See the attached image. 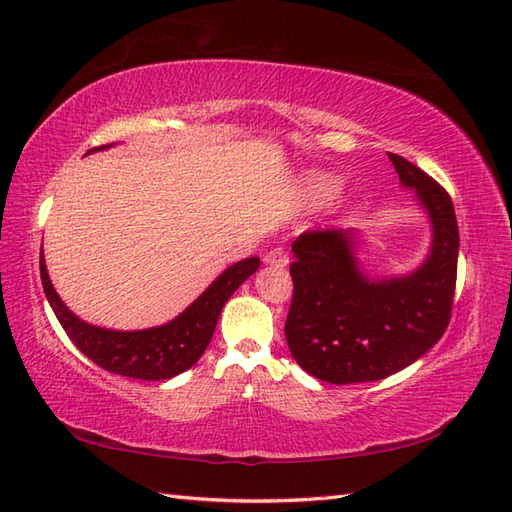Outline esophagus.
Masks as SVG:
<instances>
[{"instance_id": "esophagus-1", "label": "esophagus", "mask_w": 512, "mask_h": 512, "mask_svg": "<svg viewBox=\"0 0 512 512\" xmlns=\"http://www.w3.org/2000/svg\"><path fill=\"white\" fill-rule=\"evenodd\" d=\"M264 261L270 266H285L287 264V253L283 251L281 246H274L264 255Z\"/></svg>"}]
</instances>
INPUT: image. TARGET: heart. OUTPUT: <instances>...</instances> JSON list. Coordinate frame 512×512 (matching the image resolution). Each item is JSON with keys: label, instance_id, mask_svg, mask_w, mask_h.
Masks as SVG:
<instances>
[{"label": "heart", "instance_id": "b5f03b06", "mask_svg": "<svg viewBox=\"0 0 512 512\" xmlns=\"http://www.w3.org/2000/svg\"><path fill=\"white\" fill-rule=\"evenodd\" d=\"M309 190L313 194V199L331 201L339 194V179L326 173H313L309 177Z\"/></svg>", "mask_w": 512, "mask_h": 512}]
</instances>
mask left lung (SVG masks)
<instances>
[{"label":"left lung","instance_id":"1","mask_svg":"<svg viewBox=\"0 0 512 512\" xmlns=\"http://www.w3.org/2000/svg\"><path fill=\"white\" fill-rule=\"evenodd\" d=\"M387 155L432 222L422 268L370 281L359 270L348 229L305 231L292 244L287 346L307 374L333 385L381 381L404 370L439 342L452 316L458 225L450 194L402 155Z\"/></svg>","mask_w":512,"mask_h":512}]
</instances>
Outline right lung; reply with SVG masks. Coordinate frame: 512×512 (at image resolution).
Wrapping results in <instances>:
<instances>
[{
	"label": "right lung",
	"instance_id": "right-lung-1",
	"mask_svg": "<svg viewBox=\"0 0 512 512\" xmlns=\"http://www.w3.org/2000/svg\"><path fill=\"white\" fill-rule=\"evenodd\" d=\"M108 149L106 147H95ZM259 268V257H248L227 268L194 303L164 326L144 331H110L80 320L62 303L49 281L41 255L43 290L71 342L99 368L140 381H166L190 370L201 359L216 331L222 307L231 294Z\"/></svg>",
	"mask_w": 512,
	"mask_h": 512
}]
</instances>
